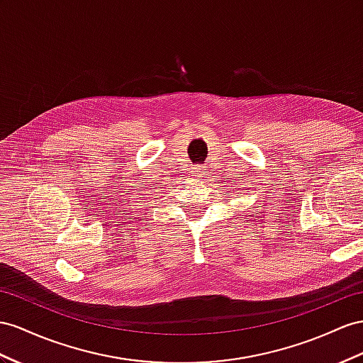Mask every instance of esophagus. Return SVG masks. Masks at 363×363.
Listing matches in <instances>:
<instances>
[{
    "mask_svg": "<svg viewBox=\"0 0 363 363\" xmlns=\"http://www.w3.org/2000/svg\"><path fill=\"white\" fill-rule=\"evenodd\" d=\"M203 169H206V167H203V165H198V167H194V176H196V178H202V174H203Z\"/></svg>",
    "mask_w": 363,
    "mask_h": 363,
    "instance_id": "esophagus-1",
    "label": "esophagus"
}]
</instances>
